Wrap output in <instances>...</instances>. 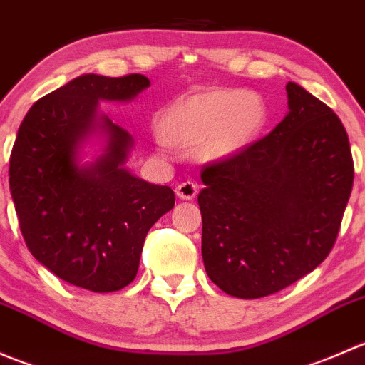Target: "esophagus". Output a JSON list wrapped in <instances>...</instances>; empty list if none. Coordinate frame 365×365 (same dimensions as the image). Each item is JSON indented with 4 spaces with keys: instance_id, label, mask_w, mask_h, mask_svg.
<instances>
[{
    "instance_id": "esophagus-1",
    "label": "esophagus",
    "mask_w": 365,
    "mask_h": 365,
    "mask_svg": "<svg viewBox=\"0 0 365 365\" xmlns=\"http://www.w3.org/2000/svg\"><path fill=\"white\" fill-rule=\"evenodd\" d=\"M200 190V185L194 182H182L178 187H176V196L180 200H194Z\"/></svg>"
}]
</instances>
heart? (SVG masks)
Listing matches in <instances>:
<instances>
[{
	"label": "heart",
	"mask_w": 365,
	"mask_h": 365,
	"mask_svg": "<svg viewBox=\"0 0 365 365\" xmlns=\"http://www.w3.org/2000/svg\"><path fill=\"white\" fill-rule=\"evenodd\" d=\"M268 120V108L259 95L245 90L213 88L189 95L162 114V146L168 141L197 143L206 160L240 155L259 138Z\"/></svg>",
	"instance_id": "b5f03b06"
}]
</instances>
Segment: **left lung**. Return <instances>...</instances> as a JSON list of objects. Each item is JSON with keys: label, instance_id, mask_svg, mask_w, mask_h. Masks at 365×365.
Listing matches in <instances>:
<instances>
[{"label": "left lung", "instance_id": "8db88e82", "mask_svg": "<svg viewBox=\"0 0 365 365\" xmlns=\"http://www.w3.org/2000/svg\"><path fill=\"white\" fill-rule=\"evenodd\" d=\"M286 91L289 113L270 134L201 173L205 270L231 297L272 295L314 270L351 194V150L337 114L297 83Z\"/></svg>", "mask_w": 365, "mask_h": 365}]
</instances>
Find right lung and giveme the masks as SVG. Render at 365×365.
<instances>
[{"label":"right lung","instance_id":"1","mask_svg":"<svg viewBox=\"0 0 365 365\" xmlns=\"http://www.w3.org/2000/svg\"><path fill=\"white\" fill-rule=\"evenodd\" d=\"M148 77L84 73L31 106L10 155L9 182L29 252L79 288L118 292L135 279L150 227L175 206V192L125 169L132 138L98 101H132ZM95 131L105 153L78 165V148Z\"/></svg>","mask_w":365,"mask_h":365}]
</instances>
